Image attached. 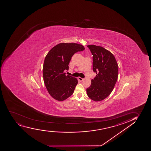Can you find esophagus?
Returning <instances> with one entry per match:
<instances>
[{"label": "esophagus", "instance_id": "34e87169", "mask_svg": "<svg viewBox=\"0 0 151 151\" xmlns=\"http://www.w3.org/2000/svg\"><path fill=\"white\" fill-rule=\"evenodd\" d=\"M83 78H81V77H78V81H80V82H82L83 81Z\"/></svg>", "mask_w": 151, "mask_h": 151}]
</instances>
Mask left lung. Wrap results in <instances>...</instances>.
<instances>
[{"mask_svg":"<svg viewBox=\"0 0 151 151\" xmlns=\"http://www.w3.org/2000/svg\"><path fill=\"white\" fill-rule=\"evenodd\" d=\"M93 55V70L96 76L87 88L88 97L95 101L105 99L112 91L118 78V66L114 56L101 46L88 45Z\"/></svg>","mask_w":151,"mask_h":151,"instance_id":"left-lung-1","label":"left lung"}]
</instances>
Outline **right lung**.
<instances>
[{"mask_svg": "<svg viewBox=\"0 0 151 151\" xmlns=\"http://www.w3.org/2000/svg\"><path fill=\"white\" fill-rule=\"evenodd\" d=\"M84 50L81 44L61 43L53 47L45 57L44 82L49 93L55 100H65L73 93L78 80L66 76L64 70H68V64L74 54Z\"/></svg>", "mask_w": 151, "mask_h": 151, "instance_id": "right-lung-1", "label": "right lung"}]
</instances>
